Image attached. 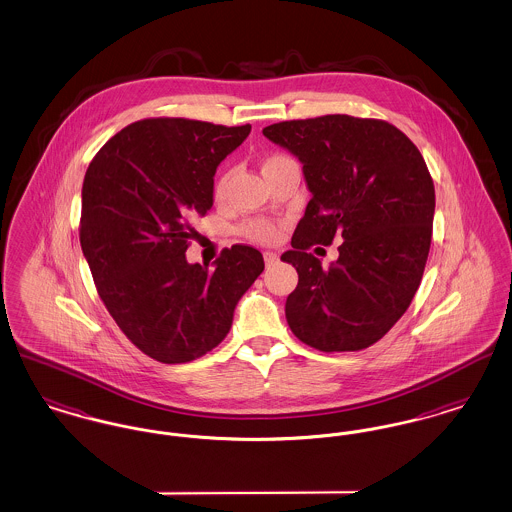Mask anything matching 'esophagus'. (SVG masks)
<instances>
[{
  "instance_id": "34e87169",
  "label": "esophagus",
  "mask_w": 512,
  "mask_h": 512,
  "mask_svg": "<svg viewBox=\"0 0 512 512\" xmlns=\"http://www.w3.org/2000/svg\"><path fill=\"white\" fill-rule=\"evenodd\" d=\"M263 257H265V265H267L268 268L274 267V265L278 263V255L272 253V251H265Z\"/></svg>"
}]
</instances>
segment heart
<instances>
[{"label": "heart", "mask_w": 512, "mask_h": 512, "mask_svg": "<svg viewBox=\"0 0 512 512\" xmlns=\"http://www.w3.org/2000/svg\"><path fill=\"white\" fill-rule=\"evenodd\" d=\"M286 157L282 155H270L265 161H263V169H267L270 165L282 161ZM230 178L232 174L230 172H222L217 182H215V197L222 199L226 192H228V186H230ZM244 236L253 240V242H259V244H274L278 238H280V228L274 224V222H268V220H251L244 226Z\"/></svg>", "instance_id": "obj_1"}]
</instances>
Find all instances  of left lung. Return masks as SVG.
<instances>
[{"label": "left lung", "mask_w": 512, "mask_h": 512, "mask_svg": "<svg viewBox=\"0 0 512 512\" xmlns=\"http://www.w3.org/2000/svg\"><path fill=\"white\" fill-rule=\"evenodd\" d=\"M303 165L311 192L292 247L299 274L286 299L293 334L318 351H359L403 317L420 286L436 209L428 167L393 124L349 115L284 121L263 128ZM340 235L330 268L306 249Z\"/></svg>", "instance_id": "1"}]
</instances>
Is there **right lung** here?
Listing matches in <instances>:
<instances>
[{
    "mask_svg": "<svg viewBox=\"0 0 512 512\" xmlns=\"http://www.w3.org/2000/svg\"><path fill=\"white\" fill-rule=\"evenodd\" d=\"M251 124L132 122L101 147L82 184L80 245L99 297L124 336L151 359L190 363L215 349L263 255L224 249L215 268L190 265L194 217L213 207L215 172Z\"/></svg>",
    "mask_w": 512,
    "mask_h": 512,
    "instance_id": "right-lung-1",
    "label": "right lung"
}]
</instances>
